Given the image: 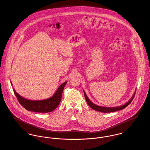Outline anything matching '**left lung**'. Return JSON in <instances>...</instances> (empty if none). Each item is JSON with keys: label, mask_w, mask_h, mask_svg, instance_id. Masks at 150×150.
I'll use <instances>...</instances> for the list:
<instances>
[{"label": "left lung", "mask_w": 150, "mask_h": 150, "mask_svg": "<svg viewBox=\"0 0 150 150\" xmlns=\"http://www.w3.org/2000/svg\"><path fill=\"white\" fill-rule=\"evenodd\" d=\"M135 95L134 94V95L133 96V97L132 98V99L129 101L127 103H126L125 105L122 106H120V107H111V108H109V107H100V106H96L95 105V104H93V103H92L89 99L88 98L87 96L86 95V93L84 92V96H85V98H86V101L88 103V105L89 106V107L91 108H92V109L95 110H96V111H100V112H114V111H119V110H122L124 108H125V107H127L132 102V101L133 100L134 97Z\"/></svg>", "instance_id": "obj_1"}]
</instances>
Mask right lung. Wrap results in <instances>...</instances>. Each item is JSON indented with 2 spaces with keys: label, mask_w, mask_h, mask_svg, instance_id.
I'll return each instance as SVG.
<instances>
[{
  "label": "right lung",
  "mask_w": 150,
  "mask_h": 150,
  "mask_svg": "<svg viewBox=\"0 0 150 150\" xmlns=\"http://www.w3.org/2000/svg\"><path fill=\"white\" fill-rule=\"evenodd\" d=\"M66 83L67 82H64L61 84L52 97L43 100L34 101L27 100L20 96L14 90V94L19 103L26 110L37 112H49L54 110L60 103L63 90Z\"/></svg>",
  "instance_id": "add662e5"
}]
</instances>
